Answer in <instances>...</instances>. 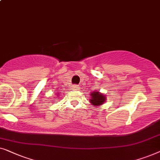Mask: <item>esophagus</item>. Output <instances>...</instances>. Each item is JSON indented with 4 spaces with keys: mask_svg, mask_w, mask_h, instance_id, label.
Wrapping results in <instances>:
<instances>
[{
    "mask_svg": "<svg viewBox=\"0 0 160 160\" xmlns=\"http://www.w3.org/2000/svg\"><path fill=\"white\" fill-rule=\"evenodd\" d=\"M79 85H72V89L73 90H75V91H78V90H79Z\"/></svg>",
    "mask_w": 160,
    "mask_h": 160,
    "instance_id": "esophagus-1",
    "label": "esophagus"
}]
</instances>
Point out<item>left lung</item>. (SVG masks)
Returning a JSON list of instances; mask_svg holds the SVG:
<instances>
[{"instance_id":"8db88e82","label":"left lung","mask_w":160,"mask_h":160,"mask_svg":"<svg viewBox=\"0 0 160 160\" xmlns=\"http://www.w3.org/2000/svg\"><path fill=\"white\" fill-rule=\"evenodd\" d=\"M91 99L90 102L95 107L102 105L106 102V96L100 92L93 91L91 93Z\"/></svg>"}]
</instances>
